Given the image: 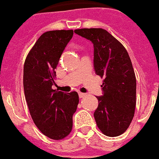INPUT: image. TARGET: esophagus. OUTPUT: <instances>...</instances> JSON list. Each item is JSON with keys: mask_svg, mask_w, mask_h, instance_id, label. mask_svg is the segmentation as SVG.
<instances>
[{"mask_svg": "<svg viewBox=\"0 0 159 159\" xmlns=\"http://www.w3.org/2000/svg\"><path fill=\"white\" fill-rule=\"evenodd\" d=\"M78 95H79V97L80 98H83V97H85V96H86V93L79 92V93H78Z\"/></svg>", "mask_w": 159, "mask_h": 159, "instance_id": "obj_1", "label": "esophagus"}]
</instances>
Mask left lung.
<instances>
[{"label":"left lung","instance_id":"left-lung-1","mask_svg":"<svg viewBox=\"0 0 159 159\" xmlns=\"http://www.w3.org/2000/svg\"><path fill=\"white\" fill-rule=\"evenodd\" d=\"M74 33L93 43L94 69L104 78L103 95L96 96V124L107 136H118L131 124L136 104V79L128 53L103 28H82Z\"/></svg>","mask_w":159,"mask_h":159}]
</instances>
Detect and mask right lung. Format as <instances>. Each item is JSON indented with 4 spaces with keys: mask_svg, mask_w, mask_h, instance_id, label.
<instances>
[{
    "mask_svg": "<svg viewBox=\"0 0 159 159\" xmlns=\"http://www.w3.org/2000/svg\"><path fill=\"white\" fill-rule=\"evenodd\" d=\"M73 35V30L43 33L24 63V95L31 117L37 128L52 140H61L70 133L79 102L76 91L64 93L52 89L55 69Z\"/></svg>",
    "mask_w": 159,
    "mask_h": 159,
    "instance_id": "obj_1",
    "label": "right lung"
}]
</instances>
